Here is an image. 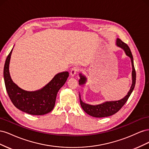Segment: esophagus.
Returning a JSON list of instances; mask_svg holds the SVG:
<instances>
[{
    "mask_svg": "<svg viewBox=\"0 0 149 149\" xmlns=\"http://www.w3.org/2000/svg\"><path fill=\"white\" fill-rule=\"evenodd\" d=\"M78 70L79 69H78V67H73V68H72L71 70V71H70V75H71V76H72V77H73V76H74V75L78 72Z\"/></svg>",
    "mask_w": 149,
    "mask_h": 149,
    "instance_id": "1",
    "label": "esophagus"
}]
</instances>
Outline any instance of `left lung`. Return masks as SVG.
<instances>
[{
	"mask_svg": "<svg viewBox=\"0 0 149 149\" xmlns=\"http://www.w3.org/2000/svg\"><path fill=\"white\" fill-rule=\"evenodd\" d=\"M116 45L123 49L124 51L125 55L129 56L131 61L132 63V85L130 86V90L127 93V94L123 99H121L118 101H106L103 103L97 105H91L88 104L84 102L81 99L80 94L79 96V101L81 106L83 109L85 111V112L91 116L94 117V118H105V117L111 116L116 114L117 112H118L123 107L125 103L127 102L130 94L132 93L134 89L135 85H136V73L135 70V68L134 65V60L132 53L130 52V49L127 44H125L123 42H122L119 38L116 39ZM79 84L84 86L87 82V78L82 73H79Z\"/></svg>",
	"mask_w": 149,
	"mask_h": 149,
	"instance_id": "left-lung-1",
	"label": "left lung"
}]
</instances>
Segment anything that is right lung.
Instances as JSON below:
<instances>
[{
	"label": "right lung",
	"mask_w": 149,
	"mask_h": 149,
	"mask_svg": "<svg viewBox=\"0 0 149 149\" xmlns=\"http://www.w3.org/2000/svg\"><path fill=\"white\" fill-rule=\"evenodd\" d=\"M11 52L7 56L3 68L6 90L12 102L17 109L31 115L41 116L52 111L55 107L57 93L69 76L68 71L56 74L43 88L35 91L21 89L13 83L9 72Z\"/></svg>",
	"instance_id": "add662e5"
}]
</instances>
